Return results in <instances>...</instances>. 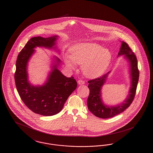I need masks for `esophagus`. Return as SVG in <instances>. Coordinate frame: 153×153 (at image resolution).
Wrapping results in <instances>:
<instances>
[{
    "instance_id": "esophagus-1",
    "label": "esophagus",
    "mask_w": 153,
    "mask_h": 153,
    "mask_svg": "<svg viewBox=\"0 0 153 153\" xmlns=\"http://www.w3.org/2000/svg\"><path fill=\"white\" fill-rule=\"evenodd\" d=\"M78 84H80V85H82V84H85V81L82 79H80L78 81Z\"/></svg>"
}]
</instances>
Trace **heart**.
Instances as JSON below:
<instances>
[{
  "instance_id": "obj_1",
  "label": "heart",
  "mask_w": 153,
  "mask_h": 153,
  "mask_svg": "<svg viewBox=\"0 0 153 153\" xmlns=\"http://www.w3.org/2000/svg\"><path fill=\"white\" fill-rule=\"evenodd\" d=\"M70 57L65 58L69 68L74 69L75 65L82 66L84 74L90 78L101 76L107 69L112 58L108 49L102 48L96 43L78 44L72 48Z\"/></svg>"
}]
</instances>
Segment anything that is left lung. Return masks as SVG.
<instances>
[{
	"instance_id": "obj_1",
	"label": "left lung",
	"mask_w": 153,
	"mask_h": 153,
	"mask_svg": "<svg viewBox=\"0 0 153 153\" xmlns=\"http://www.w3.org/2000/svg\"><path fill=\"white\" fill-rule=\"evenodd\" d=\"M121 55H125L131 65V86L128 96L126 100L117 106H107L102 102L101 89L109 72L95 79L89 80L88 87L90 92L88 97V108L96 117L102 119L115 117L129 107L134 99L139 76L137 58L128 45L124 42H122L118 53V56Z\"/></svg>"
}]
</instances>
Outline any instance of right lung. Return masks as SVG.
<instances>
[{
    "instance_id": "right-lung-1",
    "label": "right lung",
    "mask_w": 153,
    "mask_h": 153,
    "mask_svg": "<svg viewBox=\"0 0 153 153\" xmlns=\"http://www.w3.org/2000/svg\"><path fill=\"white\" fill-rule=\"evenodd\" d=\"M57 36L31 38L19 52L16 62L14 79L15 85L25 104L33 112L44 116H52L59 112L77 84L73 77H66L54 66L45 84L31 85L27 80V64L36 46L51 48ZM59 62V59L56 58Z\"/></svg>"
}]
</instances>
